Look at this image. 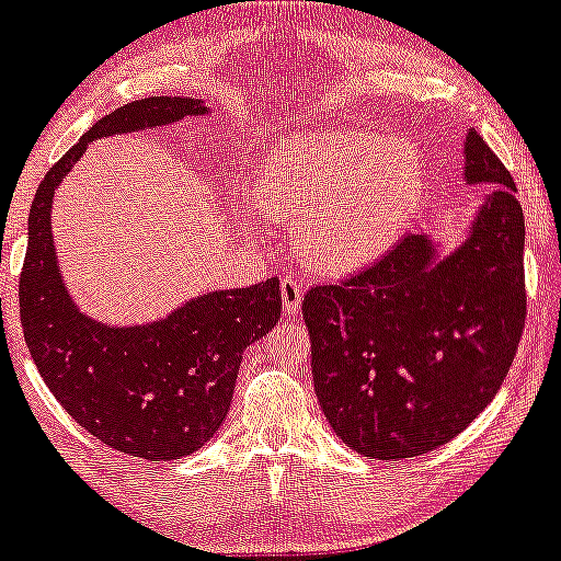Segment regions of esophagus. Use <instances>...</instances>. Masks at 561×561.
I'll return each instance as SVG.
<instances>
[{"label": "esophagus", "mask_w": 561, "mask_h": 561, "mask_svg": "<svg viewBox=\"0 0 561 561\" xmlns=\"http://www.w3.org/2000/svg\"><path fill=\"white\" fill-rule=\"evenodd\" d=\"M279 290H282V309H285L287 317H293V313L300 311V300H304V282L298 279V276L293 274H285L279 282Z\"/></svg>", "instance_id": "34e87169"}]
</instances>
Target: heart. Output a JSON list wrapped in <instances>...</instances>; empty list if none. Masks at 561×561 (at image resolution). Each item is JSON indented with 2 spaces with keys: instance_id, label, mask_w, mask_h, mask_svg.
I'll use <instances>...</instances> for the list:
<instances>
[{
  "instance_id": "1",
  "label": "heart",
  "mask_w": 561,
  "mask_h": 561,
  "mask_svg": "<svg viewBox=\"0 0 561 561\" xmlns=\"http://www.w3.org/2000/svg\"><path fill=\"white\" fill-rule=\"evenodd\" d=\"M426 186V164L410 144L367 130L304 133L268 153L255 215L290 220L309 266L346 276L410 231Z\"/></svg>"
}]
</instances>
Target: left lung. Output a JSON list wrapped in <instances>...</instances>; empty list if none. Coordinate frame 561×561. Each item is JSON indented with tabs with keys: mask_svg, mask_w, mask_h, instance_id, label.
<instances>
[{
	"mask_svg": "<svg viewBox=\"0 0 561 561\" xmlns=\"http://www.w3.org/2000/svg\"><path fill=\"white\" fill-rule=\"evenodd\" d=\"M463 178L488 186L450 255L410 233L341 285L311 287L317 399L365 458H415L455 439L492 402L525 330V215L514 178L471 130Z\"/></svg>",
	"mask_w": 561,
	"mask_h": 561,
	"instance_id": "left-lung-1",
	"label": "left lung"
}]
</instances>
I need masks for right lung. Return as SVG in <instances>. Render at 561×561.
Here are the masks:
<instances>
[{
    "mask_svg": "<svg viewBox=\"0 0 561 561\" xmlns=\"http://www.w3.org/2000/svg\"><path fill=\"white\" fill-rule=\"evenodd\" d=\"M207 111L199 98L168 95L111 111L53 164L28 213L18 295L31 359L79 426L146 460L196 453L220 428L244 348L279 322V279L199 295L151 324L108 328L79 311L66 290L53 248V196L92 140L157 130Z\"/></svg>",
    "mask_w": 561,
    "mask_h": 561,
    "instance_id": "1",
    "label": "right lung"
}]
</instances>
